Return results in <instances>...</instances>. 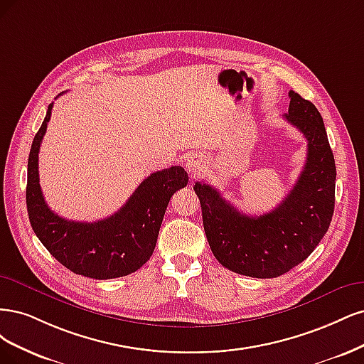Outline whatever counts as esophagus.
Masks as SVG:
<instances>
[{
    "instance_id": "esophagus-1",
    "label": "esophagus",
    "mask_w": 364,
    "mask_h": 364,
    "mask_svg": "<svg viewBox=\"0 0 364 364\" xmlns=\"http://www.w3.org/2000/svg\"><path fill=\"white\" fill-rule=\"evenodd\" d=\"M186 169L189 171V172L193 175V177H195V175H198L199 172H203L204 165H203L201 159H198V157L192 156V157H189V159L186 160Z\"/></svg>"
}]
</instances>
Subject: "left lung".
<instances>
[{
    "label": "left lung",
    "instance_id": "obj_1",
    "mask_svg": "<svg viewBox=\"0 0 364 364\" xmlns=\"http://www.w3.org/2000/svg\"><path fill=\"white\" fill-rule=\"evenodd\" d=\"M287 122L306 136L307 161L290 193L272 212L248 216L215 187L196 181L204 231L216 260L252 278H275L302 263L318 246L334 213L336 163L314 104L289 92Z\"/></svg>",
    "mask_w": 364,
    "mask_h": 364
}]
</instances>
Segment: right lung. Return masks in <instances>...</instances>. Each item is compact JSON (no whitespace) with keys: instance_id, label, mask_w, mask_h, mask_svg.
<instances>
[{"instance_id":"1","label":"right lung","mask_w":364,"mask_h":364,"mask_svg":"<svg viewBox=\"0 0 364 364\" xmlns=\"http://www.w3.org/2000/svg\"><path fill=\"white\" fill-rule=\"evenodd\" d=\"M53 102L33 139L27 172V210L33 231L46 250L74 274L95 279L125 277L154 252L169 199L189 181L181 166L151 173L114 215L97 222H74L51 212L39 184V149Z\"/></svg>"}]
</instances>
